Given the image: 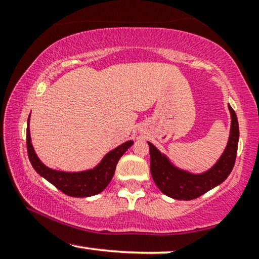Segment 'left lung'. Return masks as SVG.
Masks as SVG:
<instances>
[{"label":"left lung","mask_w":259,"mask_h":259,"mask_svg":"<svg viewBox=\"0 0 259 259\" xmlns=\"http://www.w3.org/2000/svg\"><path fill=\"white\" fill-rule=\"evenodd\" d=\"M230 112L231 125L229 134L228 144L224 152L217 160L215 164L203 173H191L184 170L174 164L168 158L167 154L162 153L151 142V175L157 187L164 195L174 200H194L206 194L209 190L214 189L229 177L233 170L235 159H236L237 145H239V123H237L236 113L228 105Z\"/></svg>","instance_id":"left-lung-1"}]
</instances>
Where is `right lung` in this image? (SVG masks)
<instances>
[{
	"instance_id": "add662e5",
	"label": "right lung",
	"mask_w": 259,
	"mask_h": 259,
	"mask_svg": "<svg viewBox=\"0 0 259 259\" xmlns=\"http://www.w3.org/2000/svg\"><path fill=\"white\" fill-rule=\"evenodd\" d=\"M29 120H30V115L28 118V129H26V147H28V156L32 168L40 177L45 178L53 186L61 190L63 194L72 196V197H90V196L102 192L111 183L118 160L134 144L133 140H129L118 147L113 148L101 159L96 167L91 169L81 171L56 170L45 165L35 152L31 144Z\"/></svg>"
}]
</instances>
